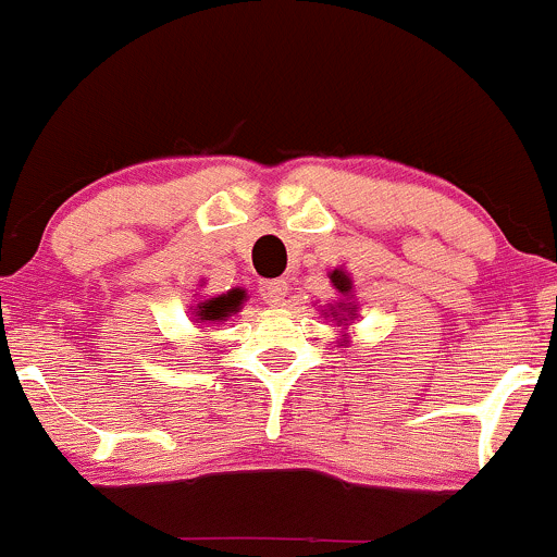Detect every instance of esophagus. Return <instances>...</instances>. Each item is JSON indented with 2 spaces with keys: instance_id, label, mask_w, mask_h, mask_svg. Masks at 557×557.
I'll use <instances>...</instances> for the list:
<instances>
[{
  "instance_id": "1",
  "label": "esophagus",
  "mask_w": 557,
  "mask_h": 557,
  "mask_svg": "<svg viewBox=\"0 0 557 557\" xmlns=\"http://www.w3.org/2000/svg\"><path fill=\"white\" fill-rule=\"evenodd\" d=\"M259 293L269 307H280L285 301V296H288V283L285 280H269V283H261Z\"/></svg>"
}]
</instances>
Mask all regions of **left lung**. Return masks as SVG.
Here are the masks:
<instances>
[{
    "instance_id": "left-lung-1",
    "label": "left lung",
    "mask_w": 557,
    "mask_h": 557,
    "mask_svg": "<svg viewBox=\"0 0 557 557\" xmlns=\"http://www.w3.org/2000/svg\"><path fill=\"white\" fill-rule=\"evenodd\" d=\"M330 283L335 285V290H338L341 296H351L354 285H351V277H348L344 269H333V272H330ZM344 310L347 311L348 317V314H354V311H357V307H354V304H344V301L335 304V307H330V314H333L335 320H338V325H341V322H346V318L339 317ZM325 314H327V311H325Z\"/></svg>"
}]
</instances>
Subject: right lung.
<instances>
[{"mask_svg": "<svg viewBox=\"0 0 557 557\" xmlns=\"http://www.w3.org/2000/svg\"><path fill=\"white\" fill-rule=\"evenodd\" d=\"M243 301H246V290L232 288L230 293L209 298V301H200L198 307H195V317H198L200 322H222L235 314V311H240Z\"/></svg>", "mask_w": 557, "mask_h": 557, "instance_id": "obj_1", "label": "right lung"}]
</instances>
